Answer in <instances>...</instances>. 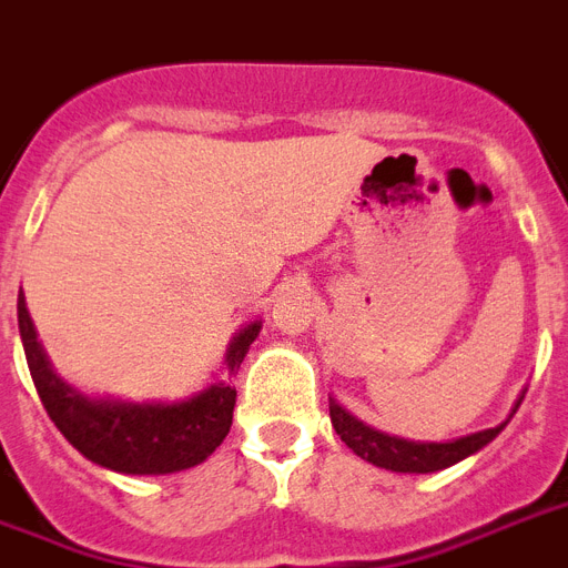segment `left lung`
<instances>
[{"mask_svg":"<svg viewBox=\"0 0 568 568\" xmlns=\"http://www.w3.org/2000/svg\"><path fill=\"white\" fill-rule=\"evenodd\" d=\"M329 417L341 440L356 452L358 458L390 469V473H437V469H446L452 464H458V460L469 458L473 452L484 449L505 428H484V432L458 437V440H449V444H414V440L382 435L376 428L364 426L362 419L344 412L338 403H329Z\"/></svg>","mask_w":568,"mask_h":568,"instance_id":"8db88e82","label":"left lung"}]
</instances>
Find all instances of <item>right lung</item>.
<instances>
[{"mask_svg": "<svg viewBox=\"0 0 568 568\" xmlns=\"http://www.w3.org/2000/svg\"><path fill=\"white\" fill-rule=\"evenodd\" d=\"M17 317L26 362L45 414L60 428V435L92 464L128 476H163L206 460L227 437L236 408V388L227 382L210 385L186 403L174 405L90 399L52 373L37 344L34 324L22 294L17 297ZM260 329L262 324L256 321L233 338L227 353L230 376L239 373V364Z\"/></svg>", "mask_w": 568, "mask_h": 568, "instance_id": "right-lung-1", "label": "right lung"}]
</instances>
